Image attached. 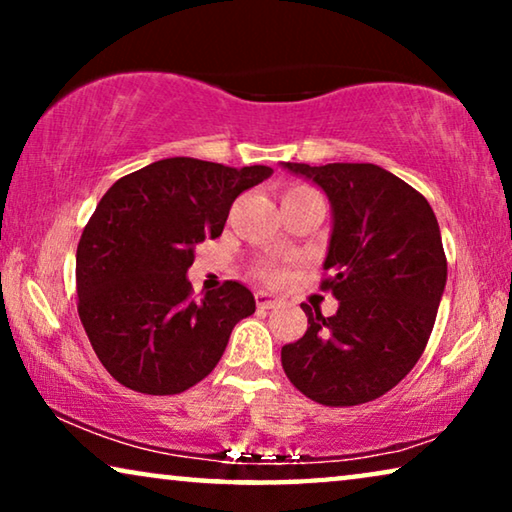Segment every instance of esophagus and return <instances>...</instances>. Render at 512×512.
Segmentation results:
<instances>
[{
	"mask_svg": "<svg viewBox=\"0 0 512 512\" xmlns=\"http://www.w3.org/2000/svg\"><path fill=\"white\" fill-rule=\"evenodd\" d=\"M256 305H258V310H272V307L279 305V300L272 298L270 293L258 291V293H256Z\"/></svg>",
	"mask_w": 512,
	"mask_h": 512,
	"instance_id": "34e87169",
	"label": "esophagus"
}]
</instances>
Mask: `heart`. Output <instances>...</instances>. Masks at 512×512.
Returning <instances> with one entry per match:
<instances>
[{"mask_svg":"<svg viewBox=\"0 0 512 512\" xmlns=\"http://www.w3.org/2000/svg\"><path fill=\"white\" fill-rule=\"evenodd\" d=\"M296 191H310V188H307V186H293L286 193H296ZM261 277L268 279V282H277V279H282V272L275 270V268H263Z\"/></svg>","mask_w":512,"mask_h":512,"instance_id":"b5f03b06","label":"heart"}]
</instances>
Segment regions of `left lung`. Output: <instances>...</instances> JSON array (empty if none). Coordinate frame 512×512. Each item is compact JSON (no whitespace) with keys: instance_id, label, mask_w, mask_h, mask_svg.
<instances>
[{"instance_id":"left-lung-1","label":"left lung","mask_w":512,"mask_h":512,"mask_svg":"<svg viewBox=\"0 0 512 512\" xmlns=\"http://www.w3.org/2000/svg\"><path fill=\"white\" fill-rule=\"evenodd\" d=\"M324 188L333 233L321 291L340 300L282 347L293 387L331 408L375 401L415 368L436 324L447 258L426 198L373 163H282Z\"/></svg>"}]
</instances>
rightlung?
<instances>
[{
  "mask_svg": "<svg viewBox=\"0 0 512 512\" xmlns=\"http://www.w3.org/2000/svg\"><path fill=\"white\" fill-rule=\"evenodd\" d=\"M272 174L195 158H165L125 174L102 195L76 249L79 317L97 359L139 394H181L212 373L235 324L256 312L240 282L200 300L186 270L230 205Z\"/></svg>",
  "mask_w": 512,
  "mask_h": 512,
  "instance_id": "right-lung-1",
  "label": "right lung"
}]
</instances>
